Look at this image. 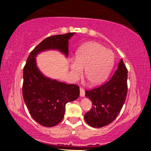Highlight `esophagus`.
I'll return each mask as SVG.
<instances>
[{"label": "esophagus", "instance_id": "esophagus-1", "mask_svg": "<svg viewBox=\"0 0 151 151\" xmlns=\"http://www.w3.org/2000/svg\"><path fill=\"white\" fill-rule=\"evenodd\" d=\"M80 96L82 97H84L85 96V91L83 88H80Z\"/></svg>", "mask_w": 151, "mask_h": 151}]
</instances>
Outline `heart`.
Instances as JSON below:
<instances>
[{"label": "heart", "mask_w": 151, "mask_h": 151, "mask_svg": "<svg viewBox=\"0 0 151 151\" xmlns=\"http://www.w3.org/2000/svg\"><path fill=\"white\" fill-rule=\"evenodd\" d=\"M114 63V55L111 50L105 48L96 42H88L76 50L75 60L71 61L70 68L75 77L83 73L92 85L104 83L111 73Z\"/></svg>", "instance_id": "heart-1"}]
</instances>
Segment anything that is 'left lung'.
Returning a JSON list of instances; mask_svg holds the SVG:
<instances>
[{
	"mask_svg": "<svg viewBox=\"0 0 151 151\" xmlns=\"http://www.w3.org/2000/svg\"><path fill=\"white\" fill-rule=\"evenodd\" d=\"M128 70L122 59L109 81L92 90L85 91V96L93 106L85 114V120L94 128L106 126L118 116L126 100Z\"/></svg>",
	"mask_w": 151,
	"mask_h": 151,
	"instance_id": "1",
	"label": "left lung"
}]
</instances>
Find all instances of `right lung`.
<instances>
[{
    "label": "right lung",
    "instance_id": "obj_1",
    "mask_svg": "<svg viewBox=\"0 0 151 151\" xmlns=\"http://www.w3.org/2000/svg\"><path fill=\"white\" fill-rule=\"evenodd\" d=\"M75 32L46 38L31 52L23 68L22 95L31 116L47 127L56 126L62 121L66 104L76 100L80 94L79 86L67 85L45 76L39 70L37 55L46 50H58L67 57L68 40Z\"/></svg>",
    "mask_w": 151,
    "mask_h": 151
}]
</instances>
